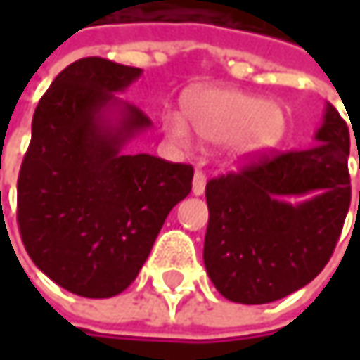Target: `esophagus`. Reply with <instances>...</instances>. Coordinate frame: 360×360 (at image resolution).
Wrapping results in <instances>:
<instances>
[{
  "mask_svg": "<svg viewBox=\"0 0 360 360\" xmlns=\"http://www.w3.org/2000/svg\"><path fill=\"white\" fill-rule=\"evenodd\" d=\"M206 190V176L202 172L194 174V180H192V194L194 196H202Z\"/></svg>",
  "mask_w": 360,
  "mask_h": 360,
  "instance_id": "1",
  "label": "esophagus"
}]
</instances>
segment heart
<instances>
[{
	"label": "heart",
	"mask_w": 360,
	"mask_h": 360,
	"mask_svg": "<svg viewBox=\"0 0 360 360\" xmlns=\"http://www.w3.org/2000/svg\"><path fill=\"white\" fill-rule=\"evenodd\" d=\"M184 116L168 112L162 128L174 144L190 148L196 136L204 142H224L230 162H248L283 140L286 131V110L278 102L248 91L206 86L188 91Z\"/></svg>",
	"instance_id": "obj_1"
}]
</instances>
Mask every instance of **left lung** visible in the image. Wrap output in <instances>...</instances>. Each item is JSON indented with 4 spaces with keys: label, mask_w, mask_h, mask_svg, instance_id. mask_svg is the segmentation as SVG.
<instances>
[{
    "label": "left lung",
    "mask_w": 360,
    "mask_h": 360,
    "mask_svg": "<svg viewBox=\"0 0 360 360\" xmlns=\"http://www.w3.org/2000/svg\"><path fill=\"white\" fill-rule=\"evenodd\" d=\"M314 140V148L262 154L206 184L204 266L232 302L288 297L333 255L351 206V138L335 105L326 104Z\"/></svg>",
    "instance_id": "left-lung-1"
}]
</instances>
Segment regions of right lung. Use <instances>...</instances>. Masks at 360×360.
Instances as JSON below:
<instances>
[{
  "mask_svg": "<svg viewBox=\"0 0 360 360\" xmlns=\"http://www.w3.org/2000/svg\"><path fill=\"white\" fill-rule=\"evenodd\" d=\"M140 68L70 63L41 96L18 178V224L34 264L86 298L126 290L160 229L192 190L194 170L126 144L150 118L120 100Z\"/></svg>",
  "mask_w": 360,
  "mask_h": 360,
  "instance_id": "right-lung-1",
  "label": "right lung"
}]
</instances>
